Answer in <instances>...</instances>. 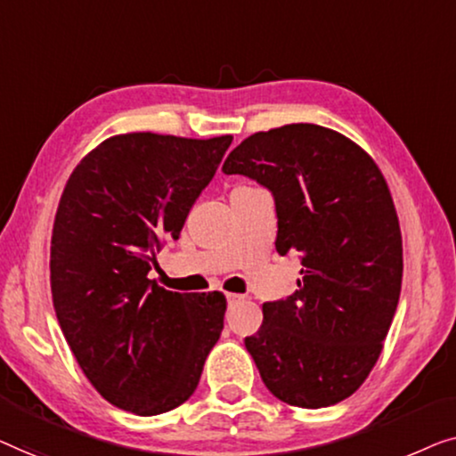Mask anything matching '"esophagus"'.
I'll return each instance as SVG.
<instances>
[{
    "mask_svg": "<svg viewBox=\"0 0 456 456\" xmlns=\"http://www.w3.org/2000/svg\"><path fill=\"white\" fill-rule=\"evenodd\" d=\"M241 299H243V295H240V293H227V304H229V305L240 304Z\"/></svg>",
    "mask_w": 456,
    "mask_h": 456,
    "instance_id": "1",
    "label": "esophagus"
}]
</instances>
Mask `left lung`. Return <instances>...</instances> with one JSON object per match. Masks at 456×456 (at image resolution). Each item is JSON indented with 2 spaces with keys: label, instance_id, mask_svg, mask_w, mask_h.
I'll return each mask as SVG.
<instances>
[{
  "label": "left lung",
  "instance_id": "1",
  "mask_svg": "<svg viewBox=\"0 0 456 456\" xmlns=\"http://www.w3.org/2000/svg\"><path fill=\"white\" fill-rule=\"evenodd\" d=\"M223 171L273 191L277 252L301 254L297 291L262 305L243 341L262 382L287 405L341 403L380 357L401 295L403 237L380 167L341 132L289 124L248 136Z\"/></svg>",
  "mask_w": 456,
  "mask_h": 456
}]
</instances>
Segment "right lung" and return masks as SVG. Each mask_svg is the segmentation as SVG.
Here are the masks:
<instances>
[{"label":"right lung","mask_w":456,"mask_h":456,"mask_svg":"<svg viewBox=\"0 0 456 456\" xmlns=\"http://www.w3.org/2000/svg\"><path fill=\"white\" fill-rule=\"evenodd\" d=\"M231 140L118 134L76 165L61 191L49 260L57 320L88 382L130 413L188 401L221 337L225 295L167 291L146 274Z\"/></svg>","instance_id":"1"}]
</instances>
